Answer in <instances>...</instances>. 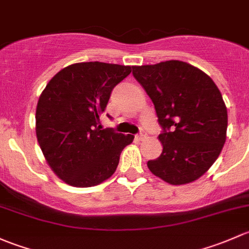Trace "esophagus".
<instances>
[{
  "label": "esophagus",
  "instance_id": "esophagus-1",
  "mask_svg": "<svg viewBox=\"0 0 249 249\" xmlns=\"http://www.w3.org/2000/svg\"><path fill=\"white\" fill-rule=\"evenodd\" d=\"M137 138H138V139H139V140H142L143 138H146V132H145V130H143V129L140 130V133L137 135Z\"/></svg>",
  "mask_w": 249,
  "mask_h": 249
}]
</instances>
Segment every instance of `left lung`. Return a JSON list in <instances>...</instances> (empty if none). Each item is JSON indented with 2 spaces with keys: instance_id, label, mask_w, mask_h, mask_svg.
Returning <instances> with one entry per match:
<instances>
[{
  "instance_id": "8db88e82",
  "label": "left lung",
  "mask_w": 249,
  "mask_h": 249,
  "mask_svg": "<svg viewBox=\"0 0 249 249\" xmlns=\"http://www.w3.org/2000/svg\"><path fill=\"white\" fill-rule=\"evenodd\" d=\"M162 127L163 152L148 160L153 175L170 184L198 180L218 158L227 139L228 112L216 84L199 68L171 60L135 66Z\"/></svg>"
}]
</instances>
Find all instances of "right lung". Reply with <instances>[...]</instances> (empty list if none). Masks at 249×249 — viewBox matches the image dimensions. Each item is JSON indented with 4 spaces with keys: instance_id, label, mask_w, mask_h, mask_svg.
<instances>
[{
    "instance_id": "add662e5",
    "label": "right lung",
    "mask_w": 249,
    "mask_h": 249,
    "mask_svg": "<svg viewBox=\"0 0 249 249\" xmlns=\"http://www.w3.org/2000/svg\"><path fill=\"white\" fill-rule=\"evenodd\" d=\"M132 68L97 61L74 63L58 71L40 94L36 110L38 143L66 183L92 187L107 180L122 150L134 139L101 125L112 89Z\"/></svg>"
}]
</instances>
